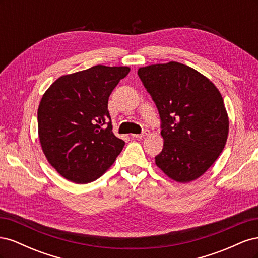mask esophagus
Returning <instances> with one entry per match:
<instances>
[{
  "label": "esophagus",
  "instance_id": "1",
  "mask_svg": "<svg viewBox=\"0 0 258 258\" xmlns=\"http://www.w3.org/2000/svg\"><path fill=\"white\" fill-rule=\"evenodd\" d=\"M150 134H151L150 130H144L141 135H132L131 137L134 138V139H142V138H144V137L150 136Z\"/></svg>",
  "mask_w": 258,
  "mask_h": 258
}]
</instances>
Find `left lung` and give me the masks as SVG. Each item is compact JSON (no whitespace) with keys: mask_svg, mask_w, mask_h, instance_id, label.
I'll use <instances>...</instances> for the list:
<instances>
[{"mask_svg":"<svg viewBox=\"0 0 258 258\" xmlns=\"http://www.w3.org/2000/svg\"><path fill=\"white\" fill-rule=\"evenodd\" d=\"M161 119L162 151L155 157L168 177L189 183L223 152L229 119L220 90L208 77L175 61L138 70Z\"/></svg>","mask_w":258,"mask_h":258,"instance_id":"8db88e82","label":"left lung"}]
</instances>
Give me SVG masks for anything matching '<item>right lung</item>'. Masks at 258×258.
Returning a JSON list of instances; mask_svg holds the SVG:
<instances>
[{
    "mask_svg": "<svg viewBox=\"0 0 258 258\" xmlns=\"http://www.w3.org/2000/svg\"><path fill=\"white\" fill-rule=\"evenodd\" d=\"M129 71V67L95 66L60 76L43 95L37 110L38 139L51 167L69 181H96L122 151L124 142L108 121L107 103Z\"/></svg>",
    "mask_w": 258,
    "mask_h": 258,
    "instance_id": "add662e5",
    "label": "right lung"
}]
</instances>
